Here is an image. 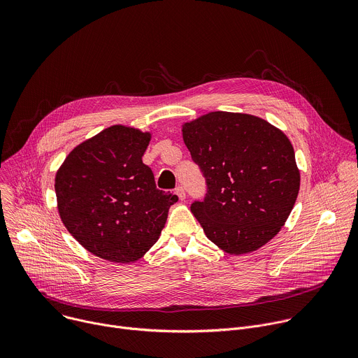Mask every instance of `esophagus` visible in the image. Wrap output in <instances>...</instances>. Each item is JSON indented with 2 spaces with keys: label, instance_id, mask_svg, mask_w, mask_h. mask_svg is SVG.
<instances>
[{
  "label": "esophagus",
  "instance_id": "obj_1",
  "mask_svg": "<svg viewBox=\"0 0 358 358\" xmlns=\"http://www.w3.org/2000/svg\"><path fill=\"white\" fill-rule=\"evenodd\" d=\"M176 194L178 195V198H180L181 201L185 198V189H184L182 187H177V188H176Z\"/></svg>",
  "mask_w": 358,
  "mask_h": 358
}]
</instances>
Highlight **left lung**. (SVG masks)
<instances>
[{"instance_id": "1", "label": "left lung", "mask_w": 358, "mask_h": 358, "mask_svg": "<svg viewBox=\"0 0 358 358\" xmlns=\"http://www.w3.org/2000/svg\"><path fill=\"white\" fill-rule=\"evenodd\" d=\"M182 140L208 185L191 213L207 238L229 255H245L275 238L300 189L287 136L265 119L210 112L181 126Z\"/></svg>"}]
</instances>
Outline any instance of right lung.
I'll list each match as a JSON object with an SVG mask.
<instances>
[{
  "mask_svg": "<svg viewBox=\"0 0 358 358\" xmlns=\"http://www.w3.org/2000/svg\"><path fill=\"white\" fill-rule=\"evenodd\" d=\"M151 131L115 124L78 144L55 176L59 217L94 257L133 264L155 245L178 196L143 164Z\"/></svg>",
  "mask_w": 358,
  "mask_h": 358,
  "instance_id": "1",
  "label": "right lung"
}]
</instances>
